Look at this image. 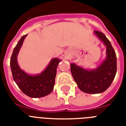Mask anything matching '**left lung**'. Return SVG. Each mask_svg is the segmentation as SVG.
<instances>
[{"mask_svg":"<svg viewBox=\"0 0 126 126\" xmlns=\"http://www.w3.org/2000/svg\"><path fill=\"white\" fill-rule=\"evenodd\" d=\"M96 36L106 46V57L97 68L84 69L75 63H71V71L79 89L86 94H101L111 85L117 70V61L111 43L102 32L95 31Z\"/></svg>","mask_w":126,"mask_h":126,"instance_id":"8db88e82","label":"left lung"}]
</instances>
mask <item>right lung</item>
Instances as JSON below:
<instances>
[{"instance_id": "right-lung-1", "label": "right lung", "mask_w": 126, "mask_h": 126, "mask_svg": "<svg viewBox=\"0 0 126 126\" xmlns=\"http://www.w3.org/2000/svg\"><path fill=\"white\" fill-rule=\"evenodd\" d=\"M27 34L23 36L14 49L10 59V67L14 80L21 92L32 98L42 97L49 95L53 89L57 65L61 61L53 58L41 73L30 75L21 69L17 63V55Z\"/></svg>"}]
</instances>
